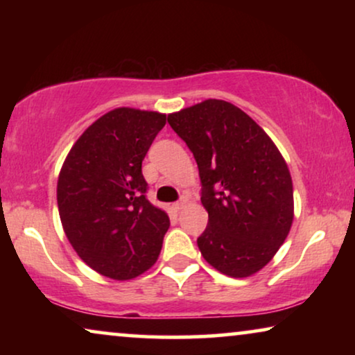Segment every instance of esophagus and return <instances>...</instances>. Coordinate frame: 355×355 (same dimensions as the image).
I'll use <instances>...</instances> for the list:
<instances>
[{"mask_svg":"<svg viewBox=\"0 0 355 355\" xmlns=\"http://www.w3.org/2000/svg\"><path fill=\"white\" fill-rule=\"evenodd\" d=\"M186 203H187V198H181V200L174 203L173 208H174V210H176V211H179V210H182L184 207H186Z\"/></svg>","mask_w":355,"mask_h":355,"instance_id":"34e87169","label":"esophagus"}]
</instances>
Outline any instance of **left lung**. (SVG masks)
Segmentation results:
<instances>
[{"mask_svg":"<svg viewBox=\"0 0 355 355\" xmlns=\"http://www.w3.org/2000/svg\"><path fill=\"white\" fill-rule=\"evenodd\" d=\"M191 148L208 225L197 239L220 273L247 278L273 259L294 220L288 163L270 135L236 105L205 100L168 114Z\"/></svg>","mask_w":355,"mask_h":355,"instance_id":"obj_1","label":"left lung"}]
</instances>
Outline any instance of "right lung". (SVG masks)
Listing matches in <instances>:
<instances>
[{
    "instance_id": "obj_1",
    "label": "right lung",
    "mask_w": 355,
    "mask_h": 355,
    "mask_svg": "<svg viewBox=\"0 0 355 355\" xmlns=\"http://www.w3.org/2000/svg\"><path fill=\"white\" fill-rule=\"evenodd\" d=\"M166 114L114 108L76 140L58 176V210L76 254L96 273L128 281L158 260L169 216L148 202L142 162Z\"/></svg>"
}]
</instances>
